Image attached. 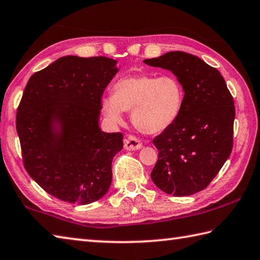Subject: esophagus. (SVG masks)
Instances as JSON below:
<instances>
[{
    "instance_id": "obj_1",
    "label": "esophagus",
    "mask_w": 260,
    "mask_h": 260,
    "mask_svg": "<svg viewBox=\"0 0 260 260\" xmlns=\"http://www.w3.org/2000/svg\"><path fill=\"white\" fill-rule=\"evenodd\" d=\"M141 146V141L135 136H129L124 139V149L126 150H138Z\"/></svg>"
}]
</instances>
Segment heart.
<instances>
[{"instance_id":"heart-1","label":"heart","mask_w":260,"mask_h":260,"mask_svg":"<svg viewBox=\"0 0 260 260\" xmlns=\"http://www.w3.org/2000/svg\"><path fill=\"white\" fill-rule=\"evenodd\" d=\"M185 91L173 75L137 73L119 78L112 94L101 100V110L112 124L123 121L124 111L131 110L136 128L148 135L160 134L176 122L182 113Z\"/></svg>"}]
</instances>
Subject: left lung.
I'll list each match as a JSON object with an SVG mask.
<instances>
[{"label":"left lung","mask_w":260,"mask_h":260,"mask_svg":"<svg viewBox=\"0 0 260 260\" xmlns=\"http://www.w3.org/2000/svg\"><path fill=\"white\" fill-rule=\"evenodd\" d=\"M145 63L171 71L182 82V113L153 139L158 160L150 174L158 188L174 197L204 189L229 158L234 146V98L214 67L184 51H169Z\"/></svg>","instance_id":"1"}]
</instances>
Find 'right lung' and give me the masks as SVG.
<instances>
[{
	"instance_id": "1",
	"label": "right lung",
	"mask_w": 260,
	"mask_h": 260,
	"mask_svg": "<svg viewBox=\"0 0 260 260\" xmlns=\"http://www.w3.org/2000/svg\"><path fill=\"white\" fill-rule=\"evenodd\" d=\"M107 57L58 58L26 83L17 113L25 171L47 193L68 203L103 198L112 182L120 132L100 129L101 99L118 73Z\"/></svg>"
}]
</instances>
